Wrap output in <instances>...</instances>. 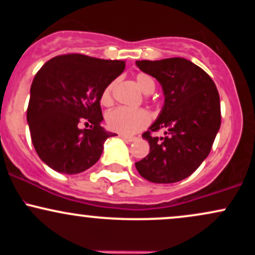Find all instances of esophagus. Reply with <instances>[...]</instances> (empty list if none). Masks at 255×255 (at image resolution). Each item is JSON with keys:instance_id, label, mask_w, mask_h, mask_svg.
<instances>
[{"instance_id": "1", "label": "esophagus", "mask_w": 255, "mask_h": 255, "mask_svg": "<svg viewBox=\"0 0 255 255\" xmlns=\"http://www.w3.org/2000/svg\"><path fill=\"white\" fill-rule=\"evenodd\" d=\"M122 137V139L125 140V141H127V142H131V141H134V140L136 139L135 136H129V135H124V134H121V135H120Z\"/></svg>"}]
</instances>
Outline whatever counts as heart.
I'll use <instances>...</instances> for the list:
<instances>
[{
	"mask_svg": "<svg viewBox=\"0 0 255 255\" xmlns=\"http://www.w3.org/2000/svg\"><path fill=\"white\" fill-rule=\"evenodd\" d=\"M137 86L146 95H150L156 90V83L151 75L146 73H139L135 78ZM115 83H110L103 90L101 96V102L103 105H110L113 102V90ZM150 115L144 109H129L126 107H118L110 110L105 116L108 127L111 130L118 131L124 135H131L150 124Z\"/></svg>",
	"mask_w": 255,
	"mask_h": 255,
	"instance_id": "b5f03b06",
	"label": "heart"
}]
</instances>
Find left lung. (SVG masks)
Masks as SVG:
<instances>
[{"instance_id": "left-lung-1", "label": "left lung", "mask_w": 255, "mask_h": 255, "mask_svg": "<svg viewBox=\"0 0 255 255\" xmlns=\"http://www.w3.org/2000/svg\"><path fill=\"white\" fill-rule=\"evenodd\" d=\"M159 81L165 101L157 121L142 137L150 153L135 163L150 182L174 183L192 175L211 151L221 127V102L215 83L204 69L182 57L136 61ZM160 129L165 137H152Z\"/></svg>"}]
</instances>
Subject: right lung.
<instances>
[{
  "instance_id": "1",
  "label": "right lung",
  "mask_w": 255,
  "mask_h": 255,
  "mask_svg": "<svg viewBox=\"0 0 255 255\" xmlns=\"http://www.w3.org/2000/svg\"><path fill=\"white\" fill-rule=\"evenodd\" d=\"M125 67V61L66 54L37 72L27 122L34 150L46 165L72 175L98 162L104 141L115 135L101 126V96ZM83 122H90V130L80 129Z\"/></svg>"
}]
</instances>
